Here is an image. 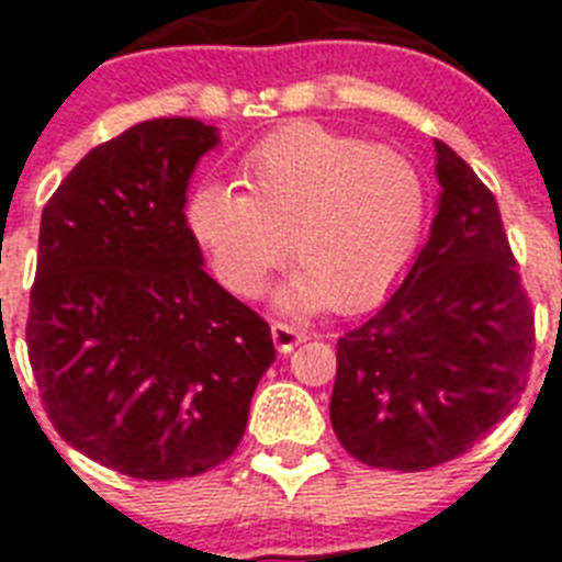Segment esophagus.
I'll list each match as a JSON object with an SVG mask.
<instances>
[{
	"label": "esophagus",
	"mask_w": 562,
	"mask_h": 562,
	"mask_svg": "<svg viewBox=\"0 0 562 562\" xmlns=\"http://www.w3.org/2000/svg\"><path fill=\"white\" fill-rule=\"evenodd\" d=\"M271 338H274L277 350H280V352H291L293 347H296V344L307 341V333L296 330V327L285 325V322H274V325H271Z\"/></svg>",
	"instance_id": "1"
}]
</instances>
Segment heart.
<instances>
[{
	"label": "heart",
	"mask_w": 562,
	"mask_h": 562,
	"mask_svg": "<svg viewBox=\"0 0 562 562\" xmlns=\"http://www.w3.org/2000/svg\"><path fill=\"white\" fill-rule=\"evenodd\" d=\"M244 193L195 187L187 226L232 293L255 300L296 262L280 291L293 313H358L406 271L426 218V184L408 156L318 123L271 131L240 159Z\"/></svg>",
	"instance_id": "1"
}]
</instances>
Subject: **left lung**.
Wrapping results in <instances>:
<instances>
[{
    "label": "left lung",
    "instance_id": "obj_1",
    "mask_svg": "<svg viewBox=\"0 0 562 562\" xmlns=\"http://www.w3.org/2000/svg\"><path fill=\"white\" fill-rule=\"evenodd\" d=\"M437 150L431 235L406 280L338 338L330 423L369 468H437L502 423L527 389L535 316L493 193L457 150Z\"/></svg>",
    "mask_w": 562,
    "mask_h": 562
}]
</instances>
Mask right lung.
<instances>
[{
  "mask_svg": "<svg viewBox=\"0 0 562 562\" xmlns=\"http://www.w3.org/2000/svg\"><path fill=\"white\" fill-rule=\"evenodd\" d=\"M218 143L201 120H145L89 150L42 212L30 367L55 431L131 479L226 462L277 356L187 226L190 176Z\"/></svg>",
  "mask_w": 562,
  "mask_h": 562,
  "instance_id": "add662e5",
  "label": "right lung"
}]
</instances>
